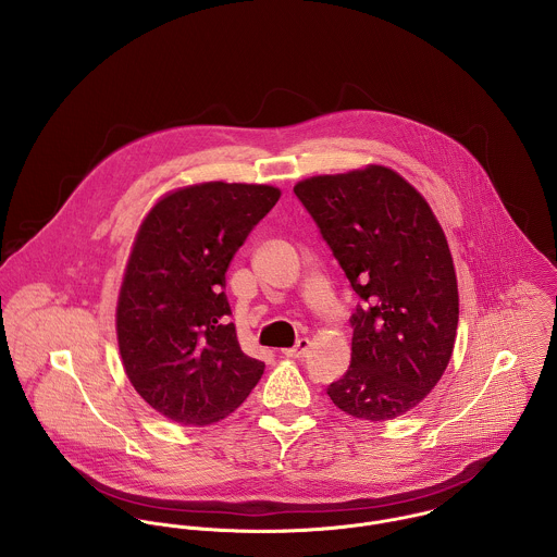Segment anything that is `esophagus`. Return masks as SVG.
Listing matches in <instances>:
<instances>
[{
	"instance_id": "1",
	"label": "esophagus",
	"mask_w": 557,
	"mask_h": 557,
	"mask_svg": "<svg viewBox=\"0 0 557 557\" xmlns=\"http://www.w3.org/2000/svg\"><path fill=\"white\" fill-rule=\"evenodd\" d=\"M309 346H311V342H309V339H298V342H296V346H294V348H289V350H283V355H285V357H289V359H302V357L307 355Z\"/></svg>"
}]
</instances>
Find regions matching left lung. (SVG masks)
Returning <instances> with one entry per match:
<instances>
[{"instance_id":"1","label":"left lung","mask_w":557,"mask_h":557,"mask_svg":"<svg viewBox=\"0 0 557 557\" xmlns=\"http://www.w3.org/2000/svg\"><path fill=\"white\" fill-rule=\"evenodd\" d=\"M294 194L361 298L350 368L326 391L352 417H399L454 352L458 285L445 233L423 196L384 166L311 177Z\"/></svg>"}]
</instances>
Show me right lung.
<instances>
[{
    "label": "right lung",
    "instance_id": "add662e5",
    "mask_svg": "<svg viewBox=\"0 0 557 557\" xmlns=\"http://www.w3.org/2000/svg\"><path fill=\"white\" fill-rule=\"evenodd\" d=\"M278 196L272 186L184 187L140 226L119 296V348L134 388L177 423L224 419L265 370L226 324L224 274Z\"/></svg>",
    "mask_w": 557,
    "mask_h": 557
}]
</instances>
